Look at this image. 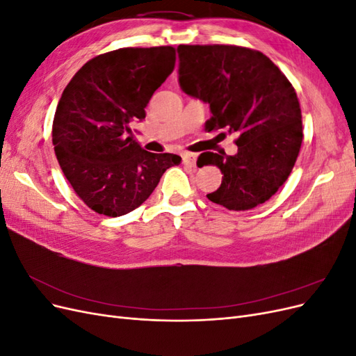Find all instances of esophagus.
I'll use <instances>...</instances> for the list:
<instances>
[{
    "label": "esophagus",
    "instance_id": "1",
    "mask_svg": "<svg viewBox=\"0 0 356 356\" xmlns=\"http://www.w3.org/2000/svg\"><path fill=\"white\" fill-rule=\"evenodd\" d=\"M196 160H197L196 154L182 153V163H184V165H188L191 168H196Z\"/></svg>",
    "mask_w": 356,
    "mask_h": 356
}]
</instances>
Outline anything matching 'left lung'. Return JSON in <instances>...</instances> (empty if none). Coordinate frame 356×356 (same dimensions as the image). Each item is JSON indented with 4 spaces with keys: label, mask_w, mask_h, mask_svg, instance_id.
<instances>
[{
    "label": "left lung",
    "mask_w": 356,
    "mask_h": 356,
    "mask_svg": "<svg viewBox=\"0 0 356 356\" xmlns=\"http://www.w3.org/2000/svg\"><path fill=\"white\" fill-rule=\"evenodd\" d=\"M179 84L208 102L204 131L238 132V154L202 153L199 168L215 165L222 181L207 197L230 211L270 199L288 179L303 141L296 89L261 51L232 44H181ZM220 135H225L220 134Z\"/></svg>",
    "instance_id": "obj_1"
}]
</instances>
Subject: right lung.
Segmentation results:
<instances>
[{"label":"right lung","instance_id":"right-lung-1","mask_svg":"<svg viewBox=\"0 0 356 356\" xmlns=\"http://www.w3.org/2000/svg\"><path fill=\"white\" fill-rule=\"evenodd\" d=\"M172 46L123 47L86 62L62 92L53 145L63 175L88 207L120 217L143 204L177 154L148 153L132 135L145 106L175 68Z\"/></svg>","mask_w":356,"mask_h":356}]
</instances>
